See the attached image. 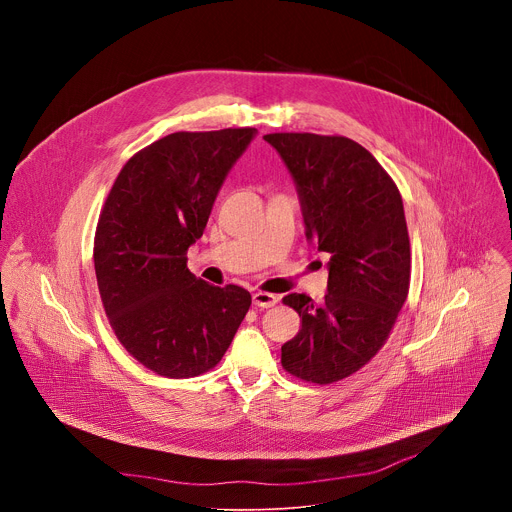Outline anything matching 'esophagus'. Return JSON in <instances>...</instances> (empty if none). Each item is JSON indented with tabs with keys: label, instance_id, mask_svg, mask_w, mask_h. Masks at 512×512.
<instances>
[{
	"label": "esophagus",
	"instance_id": "34e87169",
	"mask_svg": "<svg viewBox=\"0 0 512 512\" xmlns=\"http://www.w3.org/2000/svg\"><path fill=\"white\" fill-rule=\"evenodd\" d=\"M253 304L257 306V308H273L275 304H277V296H273V294H267V291H255L253 294Z\"/></svg>",
	"mask_w": 512,
	"mask_h": 512
}]
</instances>
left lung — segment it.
Segmentation results:
<instances>
[{"label":"left lung","mask_w":512,"mask_h":512,"mask_svg":"<svg viewBox=\"0 0 512 512\" xmlns=\"http://www.w3.org/2000/svg\"><path fill=\"white\" fill-rule=\"evenodd\" d=\"M298 186L306 237L330 253L328 294L283 304L302 330L281 346L283 369L330 385L362 369L387 342L411 281L403 200L393 178L360 143L342 135L269 133Z\"/></svg>","instance_id":"8db88e82"}]
</instances>
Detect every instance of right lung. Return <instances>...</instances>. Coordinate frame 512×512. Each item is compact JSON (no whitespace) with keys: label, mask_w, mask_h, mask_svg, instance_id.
Returning a JSON list of instances; mask_svg holds the SVG:
<instances>
[{"label":"right lung","mask_w":512,"mask_h":512,"mask_svg":"<svg viewBox=\"0 0 512 512\" xmlns=\"http://www.w3.org/2000/svg\"><path fill=\"white\" fill-rule=\"evenodd\" d=\"M255 131L170 133L127 160L103 204L93 247L101 302L123 348L156 375L214 369L249 312L247 289L196 279L186 251Z\"/></svg>","instance_id":"obj_1"}]
</instances>
